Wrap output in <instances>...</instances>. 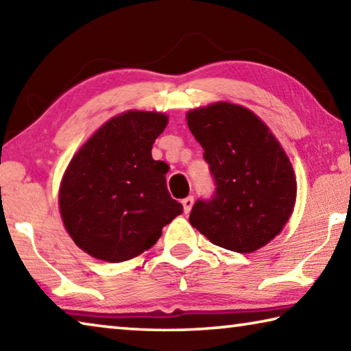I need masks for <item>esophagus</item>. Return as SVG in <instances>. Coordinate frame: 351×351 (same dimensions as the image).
<instances>
[{"label": "esophagus", "instance_id": "1", "mask_svg": "<svg viewBox=\"0 0 351 351\" xmlns=\"http://www.w3.org/2000/svg\"><path fill=\"white\" fill-rule=\"evenodd\" d=\"M182 206H184V212L189 213L192 210V206H193V197H187L182 199Z\"/></svg>", "mask_w": 351, "mask_h": 351}]
</instances>
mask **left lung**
<instances>
[{"instance_id": "8db88e82", "label": "left lung", "mask_w": 351, "mask_h": 351, "mask_svg": "<svg viewBox=\"0 0 351 351\" xmlns=\"http://www.w3.org/2000/svg\"><path fill=\"white\" fill-rule=\"evenodd\" d=\"M215 182L189 221L213 245L247 254L269 243L293 213V167L269 128L245 106L218 102L187 112Z\"/></svg>"}]
</instances>
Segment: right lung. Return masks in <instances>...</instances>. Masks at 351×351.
<instances>
[{"label":"right lung","mask_w":351,"mask_h":351,"mask_svg":"<svg viewBox=\"0 0 351 351\" xmlns=\"http://www.w3.org/2000/svg\"><path fill=\"white\" fill-rule=\"evenodd\" d=\"M169 119L128 111L110 119L77 152L63 176L58 203L71 239L91 257L119 263L158 241L182 213L170 197L169 165L152 147Z\"/></svg>","instance_id":"add662e5"}]
</instances>
